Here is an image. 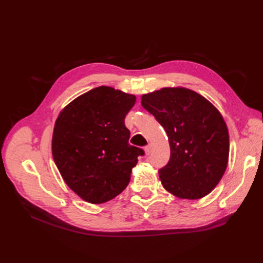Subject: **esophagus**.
<instances>
[{
  "label": "esophagus",
  "instance_id": "1",
  "mask_svg": "<svg viewBox=\"0 0 263 263\" xmlns=\"http://www.w3.org/2000/svg\"><path fill=\"white\" fill-rule=\"evenodd\" d=\"M151 150H153V146H151V145H148L147 147H145V154H146L147 156H148V155H150Z\"/></svg>",
  "mask_w": 263,
  "mask_h": 263
}]
</instances>
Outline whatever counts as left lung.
<instances>
[{
	"instance_id": "left-lung-1",
	"label": "left lung",
	"mask_w": 263,
	"mask_h": 263,
	"mask_svg": "<svg viewBox=\"0 0 263 263\" xmlns=\"http://www.w3.org/2000/svg\"><path fill=\"white\" fill-rule=\"evenodd\" d=\"M141 105L168 135L170 160L159 170L163 187L179 198L210 194L226 171L229 134L219 110L186 87H162L141 95Z\"/></svg>"
}]
</instances>
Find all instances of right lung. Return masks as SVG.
<instances>
[{"label": "right lung", "mask_w": 263, "mask_h": 263, "mask_svg": "<svg viewBox=\"0 0 263 263\" xmlns=\"http://www.w3.org/2000/svg\"><path fill=\"white\" fill-rule=\"evenodd\" d=\"M134 94L102 85L81 94L55 119L51 150L67 185L82 200L102 204L128 185L141 149L128 144L125 117Z\"/></svg>", "instance_id": "add662e5"}]
</instances>
